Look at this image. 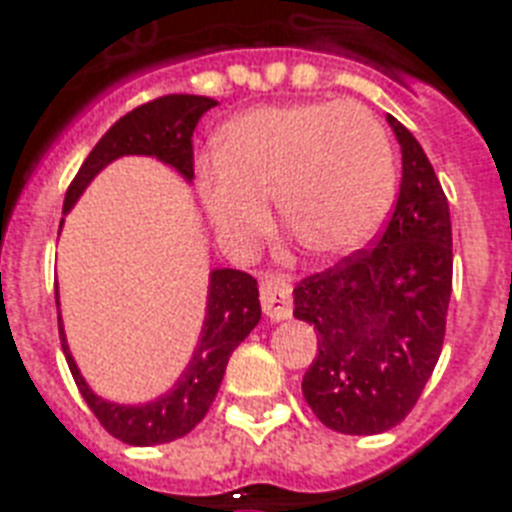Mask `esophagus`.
Listing matches in <instances>:
<instances>
[{
  "label": "esophagus",
  "instance_id": "1",
  "mask_svg": "<svg viewBox=\"0 0 512 512\" xmlns=\"http://www.w3.org/2000/svg\"><path fill=\"white\" fill-rule=\"evenodd\" d=\"M260 303L271 321H287L292 316V287L281 279H265L260 284Z\"/></svg>",
  "mask_w": 512,
  "mask_h": 512
}]
</instances>
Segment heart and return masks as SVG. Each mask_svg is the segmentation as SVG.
Returning <instances> with one entry per match:
<instances>
[{
  "instance_id": "obj_1",
  "label": "heart",
  "mask_w": 512,
  "mask_h": 512,
  "mask_svg": "<svg viewBox=\"0 0 512 512\" xmlns=\"http://www.w3.org/2000/svg\"><path fill=\"white\" fill-rule=\"evenodd\" d=\"M396 151L388 130L353 100H300L241 111L217 130L215 159L196 170L201 204L233 252L271 223L313 257L340 260L382 231L396 201Z\"/></svg>"
}]
</instances>
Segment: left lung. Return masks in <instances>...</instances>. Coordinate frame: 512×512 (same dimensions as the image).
I'll list each match as a JSON object with an SVG mask.
<instances>
[{"mask_svg": "<svg viewBox=\"0 0 512 512\" xmlns=\"http://www.w3.org/2000/svg\"><path fill=\"white\" fill-rule=\"evenodd\" d=\"M401 146V191L377 247L295 287V319L319 332L303 396L327 428L374 436L404 420L436 369L452 297L449 201L412 132L388 116Z\"/></svg>", "mask_w": 512, "mask_h": 512, "instance_id": "left-lung-1", "label": "left lung"}]
</instances>
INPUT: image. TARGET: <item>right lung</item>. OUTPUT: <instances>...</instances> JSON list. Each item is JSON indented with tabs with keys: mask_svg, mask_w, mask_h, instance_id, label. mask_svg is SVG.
Masks as SVG:
<instances>
[{
	"mask_svg": "<svg viewBox=\"0 0 512 512\" xmlns=\"http://www.w3.org/2000/svg\"><path fill=\"white\" fill-rule=\"evenodd\" d=\"M215 106L217 100L201 95H164L122 116L98 140V146L92 148L76 172L74 183L68 185L63 215L74 209L79 196L87 191V185L98 177V172L122 156H154L159 162L170 164L185 183H193V130L201 116ZM55 303H58L60 345L66 353L68 369L74 374L76 388L100 425L130 446L170 444L175 438L191 433L215 401L231 353L260 321L257 281L236 268H215L209 273L207 308H204L199 342L175 385L148 404H116L98 396L79 372L60 319L58 289H55Z\"/></svg>",
	"mask_w": 512,
	"mask_h": 512,
	"instance_id": "right-lung-1",
	"label": "right lung"
}]
</instances>
